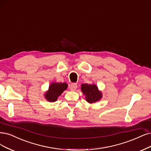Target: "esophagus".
Returning <instances> with one entry per match:
<instances>
[{
	"mask_svg": "<svg viewBox=\"0 0 151 151\" xmlns=\"http://www.w3.org/2000/svg\"><path fill=\"white\" fill-rule=\"evenodd\" d=\"M78 87V85L76 83H71L70 85V90L71 91H75L76 90V88Z\"/></svg>",
	"mask_w": 151,
	"mask_h": 151,
	"instance_id": "esophagus-1",
	"label": "esophagus"
}]
</instances>
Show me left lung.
<instances>
[{
	"label": "left lung",
	"instance_id": "left-lung-1",
	"mask_svg": "<svg viewBox=\"0 0 151 151\" xmlns=\"http://www.w3.org/2000/svg\"><path fill=\"white\" fill-rule=\"evenodd\" d=\"M81 90L85 95L86 101L89 103H96L102 98V93L99 91L98 87L94 84H82Z\"/></svg>",
	"mask_w": 151,
	"mask_h": 151
}]
</instances>
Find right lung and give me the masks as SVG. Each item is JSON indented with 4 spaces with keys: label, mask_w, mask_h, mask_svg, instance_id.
Listing matches in <instances>:
<instances>
[{
    "label": "right lung",
    "mask_w": 151,
    "mask_h": 151,
    "mask_svg": "<svg viewBox=\"0 0 151 151\" xmlns=\"http://www.w3.org/2000/svg\"><path fill=\"white\" fill-rule=\"evenodd\" d=\"M68 87L66 83H52L50 85L48 90L45 94V98L49 102H55Z\"/></svg>",
    "instance_id": "1"
}]
</instances>
